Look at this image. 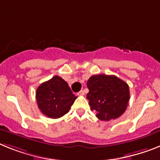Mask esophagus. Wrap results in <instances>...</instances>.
Returning <instances> with one entry per match:
<instances>
[{"mask_svg":"<svg viewBox=\"0 0 160 160\" xmlns=\"http://www.w3.org/2000/svg\"><path fill=\"white\" fill-rule=\"evenodd\" d=\"M77 95L78 96H83V95H84V92L83 90H80V92H77Z\"/></svg>","mask_w":160,"mask_h":160,"instance_id":"obj_1","label":"esophagus"}]
</instances>
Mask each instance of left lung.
Here are the masks:
<instances>
[{
	"mask_svg": "<svg viewBox=\"0 0 160 160\" xmlns=\"http://www.w3.org/2000/svg\"><path fill=\"white\" fill-rule=\"evenodd\" d=\"M87 87L90 110L101 120L117 119L127 109L129 87L117 76L104 74L92 76L88 80Z\"/></svg>",
	"mask_w": 160,
	"mask_h": 160,
	"instance_id": "left-lung-1",
	"label": "left lung"
}]
</instances>
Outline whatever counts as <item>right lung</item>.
<instances>
[{
	"label": "right lung",
	"mask_w": 160,
	"mask_h": 160,
	"mask_svg": "<svg viewBox=\"0 0 160 160\" xmlns=\"http://www.w3.org/2000/svg\"><path fill=\"white\" fill-rule=\"evenodd\" d=\"M36 98L39 109L44 115L58 119L68 113L77 97L72 93L62 78L55 76L37 88Z\"/></svg>",
	"instance_id": "add662e5"
}]
</instances>
